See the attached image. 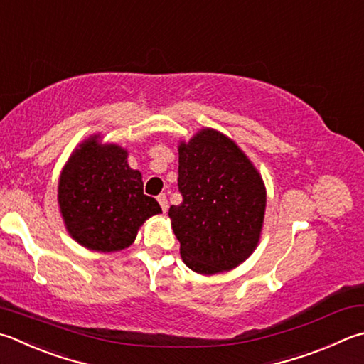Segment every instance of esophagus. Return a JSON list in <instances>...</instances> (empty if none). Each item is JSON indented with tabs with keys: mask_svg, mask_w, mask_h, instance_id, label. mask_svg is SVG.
<instances>
[{
	"mask_svg": "<svg viewBox=\"0 0 364 364\" xmlns=\"http://www.w3.org/2000/svg\"><path fill=\"white\" fill-rule=\"evenodd\" d=\"M156 200H159V203L161 205V210L163 212H168V198H166V195L161 193V195H159V198H156Z\"/></svg>",
	"mask_w": 364,
	"mask_h": 364,
	"instance_id": "34e87169",
	"label": "esophagus"
}]
</instances>
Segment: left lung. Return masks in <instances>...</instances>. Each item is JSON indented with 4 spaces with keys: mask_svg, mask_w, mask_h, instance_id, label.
I'll list each match as a JSON object with an SVG mask.
<instances>
[{
    "mask_svg": "<svg viewBox=\"0 0 364 364\" xmlns=\"http://www.w3.org/2000/svg\"><path fill=\"white\" fill-rule=\"evenodd\" d=\"M177 185L183 201L168 215L183 263L209 276L245 262L262 235L266 188L236 142L212 128L181 142Z\"/></svg>",
    "mask_w": 364,
    "mask_h": 364,
    "instance_id": "left-lung-1",
    "label": "left lung"
}]
</instances>
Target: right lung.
Listing matches in <instances>:
<instances>
[{
    "label": "right lung",
    "instance_id": "add662e5",
    "mask_svg": "<svg viewBox=\"0 0 364 364\" xmlns=\"http://www.w3.org/2000/svg\"><path fill=\"white\" fill-rule=\"evenodd\" d=\"M92 136L74 150L58 181V204L74 241L90 250L117 252L132 245L139 226L161 214L155 198L144 195L139 171L128 152Z\"/></svg>",
    "mask_w": 364,
    "mask_h": 364
}]
</instances>
